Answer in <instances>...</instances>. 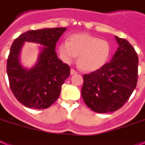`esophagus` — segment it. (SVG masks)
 Instances as JSON below:
<instances>
[{"mask_svg": "<svg viewBox=\"0 0 145 145\" xmlns=\"http://www.w3.org/2000/svg\"><path fill=\"white\" fill-rule=\"evenodd\" d=\"M77 74V72H76L74 69H71V74L73 75V74Z\"/></svg>", "mask_w": 145, "mask_h": 145, "instance_id": "34e87169", "label": "esophagus"}]
</instances>
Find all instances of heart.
Wrapping results in <instances>:
<instances>
[{"label":"heart","instance_id":"b5f03b06","mask_svg":"<svg viewBox=\"0 0 145 145\" xmlns=\"http://www.w3.org/2000/svg\"><path fill=\"white\" fill-rule=\"evenodd\" d=\"M111 47L105 40L89 34H73L68 42L58 46V53L63 62L72 63L78 56L77 64L84 71L91 72L101 69L110 57Z\"/></svg>","mask_w":145,"mask_h":145}]
</instances>
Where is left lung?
<instances>
[{
    "instance_id": "left-lung-1",
    "label": "left lung",
    "mask_w": 145,
    "mask_h": 145,
    "mask_svg": "<svg viewBox=\"0 0 145 145\" xmlns=\"http://www.w3.org/2000/svg\"><path fill=\"white\" fill-rule=\"evenodd\" d=\"M119 47L110 62L83 75L82 99L88 107L99 114L119 110L130 98L138 80V58L134 48L115 36Z\"/></svg>"
}]
</instances>
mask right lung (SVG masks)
Listing matches in <instances>:
<instances>
[{"mask_svg": "<svg viewBox=\"0 0 145 145\" xmlns=\"http://www.w3.org/2000/svg\"><path fill=\"white\" fill-rule=\"evenodd\" d=\"M66 28L27 31L14 40L7 59V71L9 87L16 99L25 107L45 109L59 97L61 86L70 75V67L58 59L56 43ZM32 42L44 45L36 65L30 69L20 63L23 42Z\"/></svg>", "mask_w": 145, "mask_h": 145, "instance_id": "right-lung-1", "label": "right lung"}]
</instances>
